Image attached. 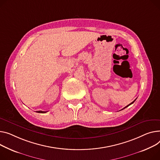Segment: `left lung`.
Wrapping results in <instances>:
<instances>
[{
    "mask_svg": "<svg viewBox=\"0 0 160 160\" xmlns=\"http://www.w3.org/2000/svg\"><path fill=\"white\" fill-rule=\"evenodd\" d=\"M134 100V101H133V102H132V103H130V104H129V105H127V106H126V107H125V108H123V109H125V108H127V107H129V105H131V104H132V103H134V102H135V100Z\"/></svg>",
    "mask_w": 160,
    "mask_h": 160,
    "instance_id": "obj_1",
    "label": "left lung"
}]
</instances>
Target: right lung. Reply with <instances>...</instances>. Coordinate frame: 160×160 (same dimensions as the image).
<instances>
[{
	"label": "right lung",
	"instance_id": "1",
	"mask_svg": "<svg viewBox=\"0 0 160 160\" xmlns=\"http://www.w3.org/2000/svg\"><path fill=\"white\" fill-rule=\"evenodd\" d=\"M37 112H39V113H46L48 111H37Z\"/></svg>",
	"mask_w": 160,
	"mask_h": 160
}]
</instances>
